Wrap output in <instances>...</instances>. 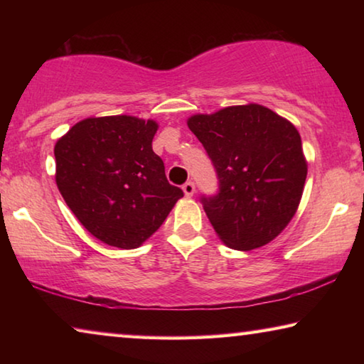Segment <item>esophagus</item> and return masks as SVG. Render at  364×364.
I'll return each instance as SVG.
<instances>
[{
  "label": "esophagus",
  "instance_id": "1",
  "mask_svg": "<svg viewBox=\"0 0 364 364\" xmlns=\"http://www.w3.org/2000/svg\"><path fill=\"white\" fill-rule=\"evenodd\" d=\"M183 191H184V194H186L188 197H191L194 194V191H196V186H194V183L193 181H186L183 184Z\"/></svg>",
  "mask_w": 364,
  "mask_h": 364
}]
</instances>
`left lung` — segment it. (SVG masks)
<instances>
[{
    "label": "left lung",
    "instance_id": "8db88e82",
    "mask_svg": "<svg viewBox=\"0 0 364 364\" xmlns=\"http://www.w3.org/2000/svg\"><path fill=\"white\" fill-rule=\"evenodd\" d=\"M189 130L212 160L218 178L202 207L228 247L252 250L278 236L304 193L306 162L291 122L258 104L194 115Z\"/></svg>",
    "mask_w": 364,
    "mask_h": 364
}]
</instances>
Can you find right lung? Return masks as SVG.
I'll return each mask as SVG.
<instances>
[{
    "instance_id": "obj_1",
    "label": "right lung",
    "mask_w": 364,
    "mask_h": 364,
    "mask_svg": "<svg viewBox=\"0 0 364 364\" xmlns=\"http://www.w3.org/2000/svg\"><path fill=\"white\" fill-rule=\"evenodd\" d=\"M156 132L152 120L97 117L78 122L54 146L65 204L104 244L139 247L183 197L152 151Z\"/></svg>"
}]
</instances>
